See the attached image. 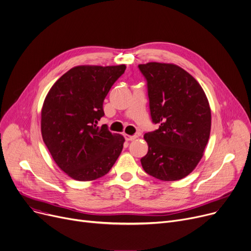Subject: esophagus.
<instances>
[{"label": "esophagus", "mask_w": 251, "mask_h": 251, "mask_svg": "<svg viewBox=\"0 0 251 251\" xmlns=\"http://www.w3.org/2000/svg\"><path fill=\"white\" fill-rule=\"evenodd\" d=\"M125 138H126V141H133V140H136L138 138V136H129V134L125 133Z\"/></svg>", "instance_id": "esophagus-1"}]
</instances>
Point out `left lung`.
I'll return each mask as SVG.
<instances>
[{
	"label": "left lung",
	"mask_w": 251,
	"mask_h": 251,
	"mask_svg": "<svg viewBox=\"0 0 251 251\" xmlns=\"http://www.w3.org/2000/svg\"><path fill=\"white\" fill-rule=\"evenodd\" d=\"M139 68L147 80L150 111L159 128L145 133L149 175L162 181L188 176L203 157L211 129V109L197 80L183 68L150 62Z\"/></svg>",
	"instance_id": "left-lung-1"
}]
</instances>
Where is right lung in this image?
<instances>
[{
    "instance_id": "add662e5",
    "label": "right lung",
    "mask_w": 251,
    "mask_h": 251,
    "mask_svg": "<svg viewBox=\"0 0 251 251\" xmlns=\"http://www.w3.org/2000/svg\"><path fill=\"white\" fill-rule=\"evenodd\" d=\"M126 65L71 68L49 90L41 111V132L51 156L64 173L77 181H92L109 172L125 139L106 125L103 100L124 74Z\"/></svg>"
}]
</instances>
